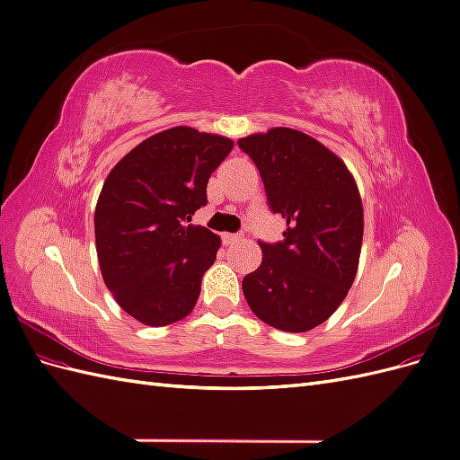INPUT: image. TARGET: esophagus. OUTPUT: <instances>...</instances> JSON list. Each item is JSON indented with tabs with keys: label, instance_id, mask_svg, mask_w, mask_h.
I'll list each match as a JSON object with an SVG mask.
<instances>
[{
	"label": "esophagus",
	"instance_id": "1",
	"mask_svg": "<svg viewBox=\"0 0 460 460\" xmlns=\"http://www.w3.org/2000/svg\"><path fill=\"white\" fill-rule=\"evenodd\" d=\"M243 240V235H238V234H225L222 235V242H225V245H235L238 242Z\"/></svg>",
	"mask_w": 460,
	"mask_h": 460
}]
</instances>
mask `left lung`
Masks as SVG:
<instances>
[{
  "mask_svg": "<svg viewBox=\"0 0 460 460\" xmlns=\"http://www.w3.org/2000/svg\"><path fill=\"white\" fill-rule=\"evenodd\" d=\"M238 146L257 164L284 240L259 242L261 267L242 282L252 311L282 332H309L328 320L353 286L365 217L355 178L314 137L294 128L252 134Z\"/></svg>",
  "mask_w": 460,
  "mask_h": 460,
  "instance_id": "8db88e82",
  "label": "left lung"
}]
</instances>
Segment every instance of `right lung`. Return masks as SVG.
Segmentation results:
<instances>
[{
    "instance_id": "1",
    "label": "right lung",
    "mask_w": 460,
    "mask_h": 460,
    "mask_svg": "<svg viewBox=\"0 0 460 460\" xmlns=\"http://www.w3.org/2000/svg\"><path fill=\"white\" fill-rule=\"evenodd\" d=\"M232 147L225 136L174 127L137 144L105 180L93 217L103 282L146 326L172 324L196 307L220 238L190 222Z\"/></svg>"
}]
</instances>
